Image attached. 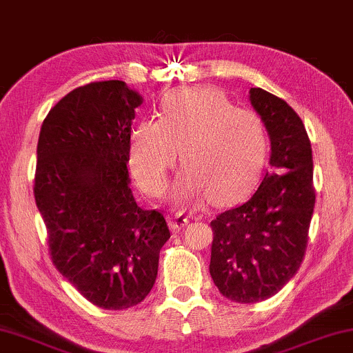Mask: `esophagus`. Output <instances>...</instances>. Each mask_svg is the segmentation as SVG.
<instances>
[{
    "label": "esophagus",
    "instance_id": "esophagus-1",
    "mask_svg": "<svg viewBox=\"0 0 353 353\" xmlns=\"http://www.w3.org/2000/svg\"><path fill=\"white\" fill-rule=\"evenodd\" d=\"M189 223H190L189 216L179 213V214L174 216V218L171 219V228L174 229V231H181V229H184Z\"/></svg>",
    "mask_w": 353,
    "mask_h": 353
}]
</instances>
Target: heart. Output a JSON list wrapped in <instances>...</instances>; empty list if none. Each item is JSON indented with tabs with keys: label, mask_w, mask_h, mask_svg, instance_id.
Segmentation results:
<instances>
[{
	"label": "heart",
	"mask_w": 353,
	"mask_h": 353,
	"mask_svg": "<svg viewBox=\"0 0 353 353\" xmlns=\"http://www.w3.org/2000/svg\"><path fill=\"white\" fill-rule=\"evenodd\" d=\"M181 152L184 172L174 200L200 206L241 200L260 179L270 152V130L261 114L234 106L213 87L176 88L163 98L159 119H142L130 135L129 166L140 187L161 196Z\"/></svg>",
	"instance_id": "b5f03b06"
}]
</instances>
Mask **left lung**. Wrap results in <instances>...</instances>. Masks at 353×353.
I'll list each match as a JSON object with an SVG mask.
<instances>
[{"instance_id": "left-lung-1", "label": "left lung", "mask_w": 353, "mask_h": 353, "mask_svg": "<svg viewBox=\"0 0 353 353\" xmlns=\"http://www.w3.org/2000/svg\"><path fill=\"white\" fill-rule=\"evenodd\" d=\"M271 140V172L245 203L214 221L210 274L225 299L256 303L299 271L314 208L312 145L297 112L263 88H250Z\"/></svg>"}]
</instances>
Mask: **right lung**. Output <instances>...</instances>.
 <instances>
[{"label":"right lung","instance_id":"add662e5","mask_svg":"<svg viewBox=\"0 0 353 353\" xmlns=\"http://www.w3.org/2000/svg\"><path fill=\"white\" fill-rule=\"evenodd\" d=\"M122 81L92 82L51 108L37 145L35 203L61 274L97 307L142 302L171 237L157 210H143L128 171L135 108Z\"/></svg>","mask_w":353,"mask_h":353}]
</instances>
